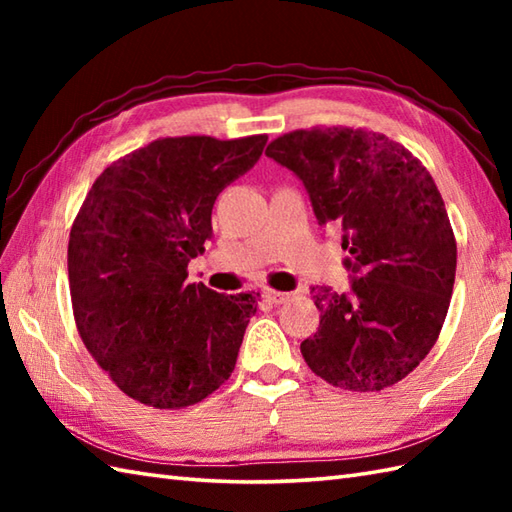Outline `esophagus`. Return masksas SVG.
I'll use <instances>...</instances> for the list:
<instances>
[{
  "label": "esophagus",
  "instance_id": "34e87169",
  "mask_svg": "<svg viewBox=\"0 0 512 512\" xmlns=\"http://www.w3.org/2000/svg\"><path fill=\"white\" fill-rule=\"evenodd\" d=\"M264 297H266L270 303H275V306H279V303H286V301L292 297V292H281V290L268 288V290H264Z\"/></svg>",
  "mask_w": 512,
  "mask_h": 512
}]
</instances>
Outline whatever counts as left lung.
I'll return each instance as SVG.
<instances>
[{
  "mask_svg": "<svg viewBox=\"0 0 512 512\" xmlns=\"http://www.w3.org/2000/svg\"><path fill=\"white\" fill-rule=\"evenodd\" d=\"M266 156L308 189L319 224L343 231L347 295L314 288L319 330L301 354L325 383L380 391L420 365L447 317L458 246L427 167L385 134L312 127L275 138Z\"/></svg>",
  "mask_w": 512,
  "mask_h": 512,
  "instance_id": "8db88e82",
  "label": "left lung"
}]
</instances>
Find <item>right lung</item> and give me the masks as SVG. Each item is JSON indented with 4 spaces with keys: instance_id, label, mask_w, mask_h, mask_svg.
<instances>
[{
    "instance_id": "obj_1",
    "label": "right lung",
    "mask_w": 512,
    "mask_h": 512,
    "mask_svg": "<svg viewBox=\"0 0 512 512\" xmlns=\"http://www.w3.org/2000/svg\"><path fill=\"white\" fill-rule=\"evenodd\" d=\"M268 136L158 138L114 160L85 195L68 244L76 330L116 387L154 409L204 400L235 369L259 292L189 284L226 184Z\"/></svg>"
}]
</instances>
